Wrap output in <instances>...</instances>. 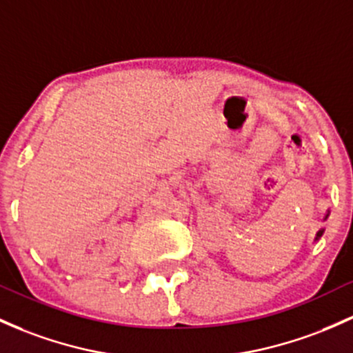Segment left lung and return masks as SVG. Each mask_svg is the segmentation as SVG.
Returning <instances> with one entry per match:
<instances>
[{
	"label": "left lung",
	"instance_id": "obj_1",
	"mask_svg": "<svg viewBox=\"0 0 353 353\" xmlns=\"http://www.w3.org/2000/svg\"><path fill=\"white\" fill-rule=\"evenodd\" d=\"M327 217H328V214L325 215V219H327ZM321 236H323V229H321V230H318V234H316V237H314V241H318V239H320Z\"/></svg>",
	"mask_w": 353,
	"mask_h": 353
}]
</instances>
